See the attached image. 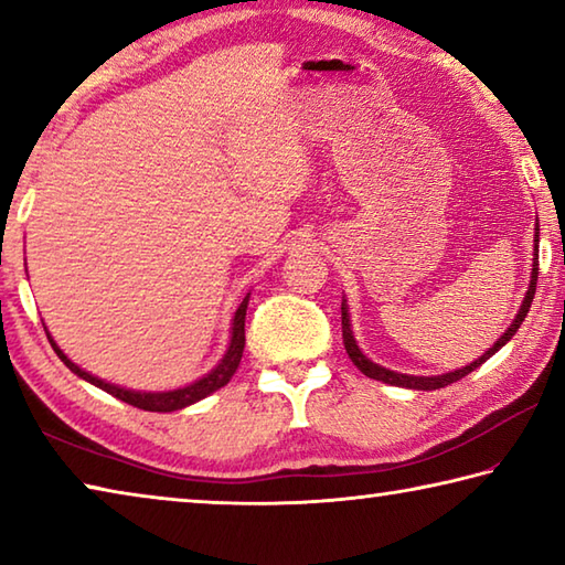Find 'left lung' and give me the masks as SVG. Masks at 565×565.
Segmentation results:
<instances>
[{
	"label": "left lung",
	"mask_w": 565,
	"mask_h": 565,
	"mask_svg": "<svg viewBox=\"0 0 565 565\" xmlns=\"http://www.w3.org/2000/svg\"><path fill=\"white\" fill-rule=\"evenodd\" d=\"M535 256H533V269H531V284H529V291H525V299L521 303L519 313H515V319L511 321L509 331L503 333V337L493 343V347L483 353L481 359H476L473 363H468L463 369H456V371H448V374L441 376H408V374H398V371H388L384 366H379L371 359L363 356V351L356 347V339H353V331H351V319H349V306L347 299H341V331H343V347H347L349 359L353 361V366H356L363 376L369 379H376V381H384V384L391 386H401V388H416V391H434V388H444L448 384H454V381L463 379L481 366L483 361H489L495 351L501 347H505L513 337L515 331L521 329V323L525 319V313L531 309V301H533V294H535V281H539V224H535Z\"/></svg>",
	"instance_id": "8db88e82"
}]
</instances>
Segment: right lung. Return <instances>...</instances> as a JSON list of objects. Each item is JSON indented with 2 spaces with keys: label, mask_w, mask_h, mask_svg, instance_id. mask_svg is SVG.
I'll use <instances>...</instances> for the list:
<instances>
[{
  "label": "right lung",
  "mask_w": 565,
  "mask_h": 565,
  "mask_svg": "<svg viewBox=\"0 0 565 565\" xmlns=\"http://www.w3.org/2000/svg\"><path fill=\"white\" fill-rule=\"evenodd\" d=\"M246 306H248V294L244 296V301L238 303V309L234 313L232 341H228V349L224 353V359L218 361L216 366L209 371L206 376L194 381V384H189L184 388H174V391H131V388H121V386L107 384V381H104V379L92 376L89 371L79 369L74 361L66 359V353L60 347H56L50 333H46V339H50L52 349L56 351V356L64 361V366L70 369L72 374H76V376L84 379V381H89V384H94V386L102 388V391H107V394H111V396H117L119 401H124V404H131V406H137V408H145V411H159V414H169V411L186 408L191 404H196V401L206 398L209 394H214V391L226 386L228 379L236 374L238 361H242V353H244V343H246V337H244ZM44 331H46V327H44Z\"/></svg>",
  "instance_id": "1"
}]
</instances>
